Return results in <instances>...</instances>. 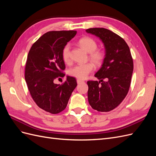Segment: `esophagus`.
<instances>
[{"mask_svg":"<svg viewBox=\"0 0 156 156\" xmlns=\"http://www.w3.org/2000/svg\"><path fill=\"white\" fill-rule=\"evenodd\" d=\"M83 82H84L83 80H81V79H77V84H79V83H83Z\"/></svg>","mask_w":156,"mask_h":156,"instance_id":"34e87169","label":"esophagus"}]
</instances>
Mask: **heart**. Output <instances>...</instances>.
<instances>
[{
    "instance_id": "heart-1",
    "label": "heart",
    "mask_w": 156,
    "mask_h": 156,
    "mask_svg": "<svg viewBox=\"0 0 156 156\" xmlns=\"http://www.w3.org/2000/svg\"><path fill=\"white\" fill-rule=\"evenodd\" d=\"M79 45L89 53L88 58L91 62L94 64L99 66H101L105 58V54L104 51L98 50V44L96 41L91 37L85 36L80 38L78 41ZM62 57L65 63L69 62V45H65L62 50ZM94 69V66L90 62L85 64L75 65L71 68L68 73L69 75L79 79H85L87 75L90 73Z\"/></svg>"
}]
</instances>
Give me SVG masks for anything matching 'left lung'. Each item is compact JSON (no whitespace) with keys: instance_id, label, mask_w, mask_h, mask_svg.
Masks as SVG:
<instances>
[{"instance_id":"left-lung-1","label":"left lung","mask_w":156,"mask_h":156,"mask_svg":"<svg viewBox=\"0 0 156 156\" xmlns=\"http://www.w3.org/2000/svg\"><path fill=\"white\" fill-rule=\"evenodd\" d=\"M88 33L100 38L105 48V58L95 74L100 81H88V100L94 110L108 112L124 100L131 84L133 62L125 40L104 28H91Z\"/></svg>"}]
</instances>
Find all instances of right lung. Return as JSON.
<instances>
[{"label": "right lung", "mask_w": 156, "mask_h": 156, "mask_svg": "<svg viewBox=\"0 0 156 156\" xmlns=\"http://www.w3.org/2000/svg\"><path fill=\"white\" fill-rule=\"evenodd\" d=\"M76 34V30L46 32L32 45L28 54L25 71L28 88L36 105L51 114L65 109L77 87L76 79L70 76L62 84L53 83L64 77L62 50Z\"/></svg>", "instance_id": "obj_1"}]
</instances>
